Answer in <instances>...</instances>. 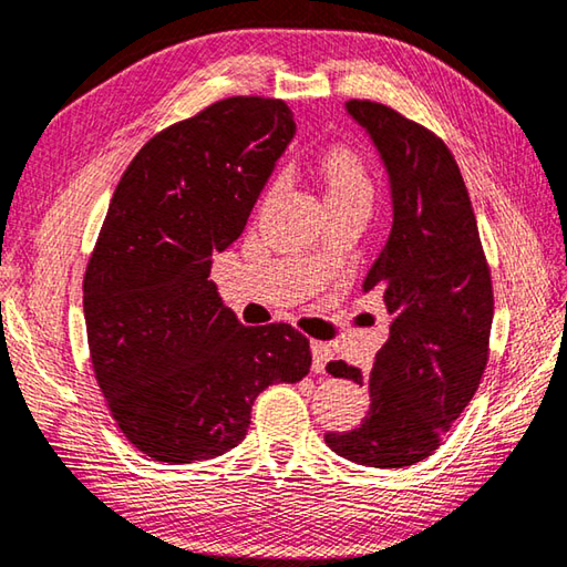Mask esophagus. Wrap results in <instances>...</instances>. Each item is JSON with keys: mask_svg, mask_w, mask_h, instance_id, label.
<instances>
[{"mask_svg": "<svg viewBox=\"0 0 567 567\" xmlns=\"http://www.w3.org/2000/svg\"><path fill=\"white\" fill-rule=\"evenodd\" d=\"M309 349H312V371L315 373H327V363L331 361V349L329 343L324 341H312L309 343Z\"/></svg>", "mask_w": 567, "mask_h": 567, "instance_id": "obj_1", "label": "esophagus"}]
</instances>
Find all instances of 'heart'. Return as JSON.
Masks as SVG:
<instances>
[{
    "mask_svg": "<svg viewBox=\"0 0 567 567\" xmlns=\"http://www.w3.org/2000/svg\"><path fill=\"white\" fill-rule=\"evenodd\" d=\"M327 184V202L371 204L373 184L359 154L351 150H331L321 162Z\"/></svg>",
    "mask_w": 567,
    "mask_h": 567,
    "instance_id": "heart-1",
    "label": "heart"
}]
</instances>
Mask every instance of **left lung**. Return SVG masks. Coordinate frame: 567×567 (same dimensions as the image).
<instances>
[{"label": "left lung", "instance_id": "8db88e82", "mask_svg": "<svg viewBox=\"0 0 567 567\" xmlns=\"http://www.w3.org/2000/svg\"><path fill=\"white\" fill-rule=\"evenodd\" d=\"M391 188L393 224L363 292L379 290L393 315L373 369L331 361L334 379L369 385L371 408L349 432H327L339 457L405 470L437 450L474 398L489 359L492 277L467 186L445 142L395 110L349 100Z\"/></svg>", "mask_w": 567, "mask_h": 567}]
</instances>
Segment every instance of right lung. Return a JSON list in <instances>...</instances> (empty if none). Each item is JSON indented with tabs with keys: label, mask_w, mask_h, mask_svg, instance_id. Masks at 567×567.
Here are the masks:
<instances>
[{
	"label": "right lung",
	"mask_w": 567,
	"mask_h": 567,
	"mask_svg": "<svg viewBox=\"0 0 567 567\" xmlns=\"http://www.w3.org/2000/svg\"><path fill=\"white\" fill-rule=\"evenodd\" d=\"M295 132L282 100H220L144 144L115 188L83 280L85 331L110 413L152 460L220 457L265 388L309 373L307 337L243 327L208 280Z\"/></svg>",
	"instance_id": "add662e5"
}]
</instances>
